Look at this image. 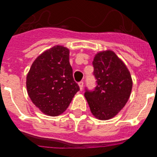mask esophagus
<instances>
[{
  "label": "esophagus",
  "instance_id": "esophagus-1",
  "mask_svg": "<svg viewBox=\"0 0 157 157\" xmlns=\"http://www.w3.org/2000/svg\"><path fill=\"white\" fill-rule=\"evenodd\" d=\"M78 86H79L80 90H82V87H83V82H78Z\"/></svg>",
  "mask_w": 157,
  "mask_h": 157
}]
</instances>
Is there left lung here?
I'll use <instances>...</instances> for the list:
<instances>
[{
    "label": "left lung",
    "instance_id": "1",
    "mask_svg": "<svg viewBox=\"0 0 157 157\" xmlns=\"http://www.w3.org/2000/svg\"><path fill=\"white\" fill-rule=\"evenodd\" d=\"M97 86L84 94L90 111L101 120L116 116L128 102L132 89L130 72L111 50L99 52L93 60Z\"/></svg>",
    "mask_w": 157,
    "mask_h": 157
}]
</instances>
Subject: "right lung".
Instances as JSON below:
<instances>
[{
  "label": "right lung",
  "mask_w": 157,
  "mask_h": 157,
  "mask_svg": "<svg viewBox=\"0 0 157 157\" xmlns=\"http://www.w3.org/2000/svg\"><path fill=\"white\" fill-rule=\"evenodd\" d=\"M69 56L67 47L54 46L35 59L27 75L29 98L47 116H57L63 113L79 90L74 80Z\"/></svg>",
  "instance_id": "add662e5"
}]
</instances>
